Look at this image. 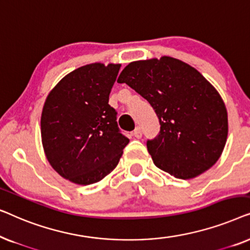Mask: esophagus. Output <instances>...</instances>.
I'll list each match as a JSON object with an SVG mask.
<instances>
[{
	"mask_svg": "<svg viewBox=\"0 0 250 250\" xmlns=\"http://www.w3.org/2000/svg\"><path fill=\"white\" fill-rule=\"evenodd\" d=\"M133 136H134V138H136V139H141L142 138V131H141V128L140 127H136L134 131H133Z\"/></svg>",
	"mask_w": 250,
	"mask_h": 250,
	"instance_id": "1",
	"label": "esophagus"
}]
</instances>
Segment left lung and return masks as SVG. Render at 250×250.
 <instances>
[{"label":"left lung","mask_w":250,"mask_h":250,"mask_svg":"<svg viewBox=\"0 0 250 250\" xmlns=\"http://www.w3.org/2000/svg\"><path fill=\"white\" fill-rule=\"evenodd\" d=\"M117 82L145 98L159 119V134L146 141L158 168L190 180L217 162L227 143L228 111L196 68L164 56L128 63Z\"/></svg>","instance_id":"1"}]
</instances>
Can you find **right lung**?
Instances as JSON below:
<instances>
[{"instance_id":"add662e5","label":"right lung","mask_w":250,"mask_h":250,"mask_svg":"<svg viewBox=\"0 0 250 250\" xmlns=\"http://www.w3.org/2000/svg\"><path fill=\"white\" fill-rule=\"evenodd\" d=\"M119 68L100 62L77 68L51 90L44 104L41 135L46 159L75 184L88 186L107 176L129 142L108 104Z\"/></svg>"}]
</instances>
